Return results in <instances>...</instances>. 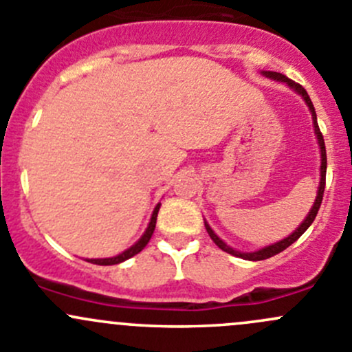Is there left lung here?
<instances>
[{"mask_svg":"<svg viewBox=\"0 0 352 352\" xmlns=\"http://www.w3.org/2000/svg\"><path fill=\"white\" fill-rule=\"evenodd\" d=\"M262 74H264V76H267V78H271V80L283 81V83H286L287 87H291L294 91H298V94H300L301 97H303V100L307 102L308 109H310V112H311V119H314V127H315V134H317L318 146H320V158H322V165H320V187H318L317 199H315L314 206H311L310 212H308V216H307V218H305V221L301 223V225L298 226V228L294 230V232L291 233L289 236H286L285 240H281V242H278V243H274V245H269V247H265V248H261V250H257V252H239V250H233V248L228 247V245L223 242L221 239H218V235H216V233L212 232L211 228H209L208 223H206V230H208V233H209V236H211V239H212V242L218 245V247L221 248V250L228 252V254L235 255V257H242V258H245V261H264V258L272 257V255H276V254H279V252L286 250V248L289 247L291 243L296 242V240L300 239V236L303 235L305 232H307L308 226H310L311 223H314V219H315V216H317L318 209H320L322 199H324V189H325V173H327V153H325L324 136H322L320 127H318V124H317V113H315V107H314V104H311L310 97H308L307 90H305V88L301 87L300 83H294L293 80H289V78H286L285 74H281V73H274V71H262Z\"/></svg>","mask_w":352,"mask_h":352,"instance_id":"8db88e82","label":"left lung"}]
</instances>
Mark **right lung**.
Wrapping results in <instances>:
<instances>
[{
    "mask_svg": "<svg viewBox=\"0 0 352 352\" xmlns=\"http://www.w3.org/2000/svg\"><path fill=\"white\" fill-rule=\"evenodd\" d=\"M158 209H160V204L156 206L155 211H153V214H151V221H150V225H148V228H146V232H144V235L141 236V239L138 240V242L134 243L133 247L127 248V250H124L122 254L116 255V257H109V258H90V261H88V262H91V264H97V265H113V264H119V262L127 261V258H131V257H133V255L140 254V252L143 250L144 247H146L148 242H150L151 235H153L155 226H156V216H158Z\"/></svg>",
    "mask_w": 352,
    "mask_h": 352,
    "instance_id": "1",
    "label": "right lung"
}]
</instances>
